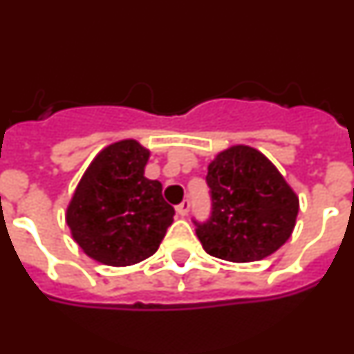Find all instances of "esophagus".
Listing matches in <instances>:
<instances>
[{"label":"esophagus","instance_id":"1","mask_svg":"<svg viewBox=\"0 0 354 354\" xmlns=\"http://www.w3.org/2000/svg\"><path fill=\"white\" fill-rule=\"evenodd\" d=\"M189 205H192V202H189V200H184L183 204H179L177 207H175V209H177V214L183 216V218H184V216L189 212Z\"/></svg>","mask_w":354,"mask_h":354}]
</instances>
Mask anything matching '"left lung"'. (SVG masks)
Returning a JSON list of instances; mask_svg holds the SVG:
<instances>
[{
  "label": "left lung",
  "mask_w": 354,
  "mask_h": 354,
  "mask_svg": "<svg viewBox=\"0 0 354 354\" xmlns=\"http://www.w3.org/2000/svg\"><path fill=\"white\" fill-rule=\"evenodd\" d=\"M211 216L196 236L212 257L255 262L270 257L290 237L299 200L273 162L257 149L234 145L207 167Z\"/></svg>",
  "instance_id": "left-lung-1"
}]
</instances>
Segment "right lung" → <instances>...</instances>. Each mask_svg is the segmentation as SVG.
I'll return each instance as SVG.
<instances>
[{
  "instance_id": "right-lung-1",
  "label": "right lung",
  "mask_w": 354,
  "mask_h": 354,
  "mask_svg": "<svg viewBox=\"0 0 354 354\" xmlns=\"http://www.w3.org/2000/svg\"><path fill=\"white\" fill-rule=\"evenodd\" d=\"M150 152L136 140L111 143L95 156L67 207L71 234L88 257L131 266L158 252L174 207L159 180L147 179Z\"/></svg>"
}]
</instances>
